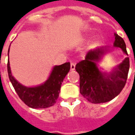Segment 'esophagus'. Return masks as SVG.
Returning <instances> with one entry per match:
<instances>
[{"label":"esophagus","instance_id":"1","mask_svg":"<svg viewBox=\"0 0 135 135\" xmlns=\"http://www.w3.org/2000/svg\"><path fill=\"white\" fill-rule=\"evenodd\" d=\"M70 70H75V64H74V62H71V63H70Z\"/></svg>","mask_w":135,"mask_h":135}]
</instances>
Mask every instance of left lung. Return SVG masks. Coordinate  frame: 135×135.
Returning a JSON list of instances; mask_svg holds the SVG:
<instances>
[{
  "mask_svg": "<svg viewBox=\"0 0 135 135\" xmlns=\"http://www.w3.org/2000/svg\"><path fill=\"white\" fill-rule=\"evenodd\" d=\"M113 45L128 55L124 40L117 34H115ZM106 51L103 47L90 50L87 52L85 59L76 65V71L80 75V92L92 104L111 101L121 92L127 80L129 70L128 57L110 74L98 70L96 62Z\"/></svg>",
  "mask_w": 135,
  "mask_h": 135,
  "instance_id": "obj_1",
  "label": "left lung"
}]
</instances>
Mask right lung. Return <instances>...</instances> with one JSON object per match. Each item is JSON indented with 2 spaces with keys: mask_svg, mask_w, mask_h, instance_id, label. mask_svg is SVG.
<instances>
[{
  "mask_svg": "<svg viewBox=\"0 0 135 135\" xmlns=\"http://www.w3.org/2000/svg\"><path fill=\"white\" fill-rule=\"evenodd\" d=\"M70 68V62L54 67L49 79L44 84L36 87H25L14 79L10 71L9 62H7V71L9 80L20 99L31 108H46L55 104L61 83Z\"/></svg>",
  "mask_w": 135,
  "mask_h": 135,
  "instance_id": "add662e5",
  "label": "right lung"
}]
</instances>
